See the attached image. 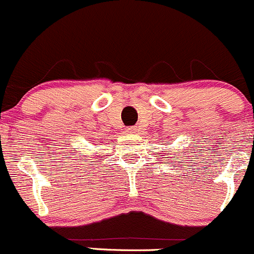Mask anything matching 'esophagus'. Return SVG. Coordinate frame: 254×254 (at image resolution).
Here are the masks:
<instances>
[{"instance_id": "34e87169", "label": "esophagus", "mask_w": 254, "mask_h": 254, "mask_svg": "<svg viewBox=\"0 0 254 254\" xmlns=\"http://www.w3.org/2000/svg\"><path fill=\"white\" fill-rule=\"evenodd\" d=\"M127 134H137V132H139V130H137V127H127Z\"/></svg>"}]
</instances>
